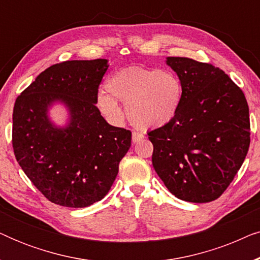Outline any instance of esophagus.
I'll return each instance as SVG.
<instances>
[{
	"instance_id": "34e87169",
	"label": "esophagus",
	"mask_w": 260,
	"mask_h": 260,
	"mask_svg": "<svg viewBox=\"0 0 260 260\" xmlns=\"http://www.w3.org/2000/svg\"><path fill=\"white\" fill-rule=\"evenodd\" d=\"M144 138L143 134L138 133V131H133V142L134 143H137V142L142 141Z\"/></svg>"
}]
</instances>
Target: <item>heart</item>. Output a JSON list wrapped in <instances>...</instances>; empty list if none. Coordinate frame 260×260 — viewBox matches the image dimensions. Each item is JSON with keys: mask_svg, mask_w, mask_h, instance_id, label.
I'll return each mask as SVG.
<instances>
[{"mask_svg": "<svg viewBox=\"0 0 260 260\" xmlns=\"http://www.w3.org/2000/svg\"><path fill=\"white\" fill-rule=\"evenodd\" d=\"M106 91L99 92L98 106L112 122H120L126 105L131 123L141 129H155L175 118L182 103L183 88L172 72L143 66L120 69L106 80Z\"/></svg>", "mask_w": 260, "mask_h": 260, "instance_id": "b5f03b06", "label": "heart"}]
</instances>
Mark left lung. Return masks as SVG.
<instances>
[{
    "mask_svg": "<svg viewBox=\"0 0 260 260\" xmlns=\"http://www.w3.org/2000/svg\"><path fill=\"white\" fill-rule=\"evenodd\" d=\"M183 88L175 118L149 131L152 166L170 193L188 202L218 199L250 147V115L243 91L222 70L168 56Z\"/></svg>",
    "mask_w": 260,
    "mask_h": 260,
    "instance_id": "1",
    "label": "left lung"
}]
</instances>
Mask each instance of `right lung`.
I'll list each match as a JSON object with an SVG mask.
<instances>
[{"mask_svg": "<svg viewBox=\"0 0 260 260\" xmlns=\"http://www.w3.org/2000/svg\"><path fill=\"white\" fill-rule=\"evenodd\" d=\"M108 62L55 63L39 74L14 105V154L28 179L56 205L83 208L101 201L131 145L130 131L110 125L95 106ZM55 104L69 113L62 127L49 118Z\"/></svg>", "mask_w": 260, "mask_h": 260, "instance_id": "right-lung-1", "label": "right lung"}]
</instances>
